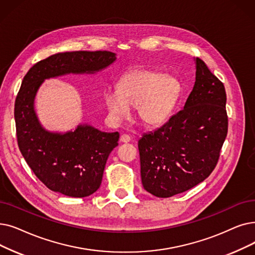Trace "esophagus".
I'll list each match as a JSON object with an SVG mask.
<instances>
[{
  "label": "esophagus",
  "mask_w": 255,
  "mask_h": 255,
  "mask_svg": "<svg viewBox=\"0 0 255 255\" xmlns=\"http://www.w3.org/2000/svg\"><path fill=\"white\" fill-rule=\"evenodd\" d=\"M130 136L127 135V134H122L121 137H120V141L121 142H129L130 141Z\"/></svg>",
  "instance_id": "esophagus-1"
}]
</instances>
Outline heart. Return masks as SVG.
<instances>
[{
  "mask_svg": "<svg viewBox=\"0 0 255 255\" xmlns=\"http://www.w3.org/2000/svg\"><path fill=\"white\" fill-rule=\"evenodd\" d=\"M180 91V82L174 76L135 69L122 77L118 91L105 94L104 103L114 123L129 119L131 107H137L138 118L143 124L158 126L171 117Z\"/></svg>",
  "mask_w": 255,
  "mask_h": 255,
  "instance_id": "obj_1",
  "label": "heart"
}]
</instances>
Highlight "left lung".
<instances>
[{
	"label": "left lung",
	"instance_id": "1",
	"mask_svg": "<svg viewBox=\"0 0 255 255\" xmlns=\"http://www.w3.org/2000/svg\"><path fill=\"white\" fill-rule=\"evenodd\" d=\"M196 81L183 109L138 140L143 189L169 198L192 189L210 175L227 135L223 83L200 58Z\"/></svg>",
	"mask_w": 255,
	"mask_h": 255
}]
</instances>
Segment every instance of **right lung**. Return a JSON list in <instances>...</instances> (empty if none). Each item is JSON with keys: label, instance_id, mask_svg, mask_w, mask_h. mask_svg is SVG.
<instances>
[{"label": "right lung", "instance_id": "obj_1", "mask_svg": "<svg viewBox=\"0 0 255 255\" xmlns=\"http://www.w3.org/2000/svg\"><path fill=\"white\" fill-rule=\"evenodd\" d=\"M116 60L117 54L108 51L57 53L35 63L24 77L14 104L18 148L33 173L53 192L74 198L94 194L120 134L90 124L66 132L47 130L35 112L39 87L50 78L96 74Z\"/></svg>", "mask_w": 255, "mask_h": 255}]
</instances>
